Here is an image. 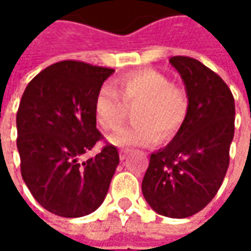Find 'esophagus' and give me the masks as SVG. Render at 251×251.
Segmentation results:
<instances>
[{
  "instance_id": "esophagus-1",
  "label": "esophagus",
  "mask_w": 251,
  "mask_h": 251,
  "mask_svg": "<svg viewBox=\"0 0 251 251\" xmlns=\"http://www.w3.org/2000/svg\"><path fill=\"white\" fill-rule=\"evenodd\" d=\"M127 155H128V150H121L120 152H119V156H120L121 160L126 159V158H127Z\"/></svg>"
}]
</instances>
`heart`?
Listing matches in <instances>:
<instances>
[{"label":"heart","mask_w":251,"mask_h":251,"mask_svg":"<svg viewBox=\"0 0 251 251\" xmlns=\"http://www.w3.org/2000/svg\"><path fill=\"white\" fill-rule=\"evenodd\" d=\"M134 104L135 123L109 137V142L119 148L151 147L158 142L159 135L169 140L187 117L186 91L172 85L159 71L144 68L121 75L114 82V89L101 86L98 91L93 101L96 123L101 130H117L127 116V106Z\"/></svg>","instance_id":"1"}]
</instances>
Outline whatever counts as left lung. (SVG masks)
Wrapping results in <instances>:
<instances>
[{
	"label": "left lung",
	"instance_id": "left-lung-1",
	"mask_svg": "<svg viewBox=\"0 0 251 251\" xmlns=\"http://www.w3.org/2000/svg\"><path fill=\"white\" fill-rule=\"evenodd\" d=\"M169 61L186 85L187 117L170 144L151 155L142 194L159 215L187 218L207 207L225 178L235 99L224 79L196 58Z\"/></svg>",
	"mask_w": 251,
	"mask_h": 251
}]
</instances>
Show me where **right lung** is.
<instances>
[{
	"mask_svg": "<svg viewBox=\"0 0 251 251\" xmlns=\"http://www.w3.org/2000/svg\"><path fill=\"white\" fill-rule=\"evenodd\" d=\"M113 73L60 61L37 74L22 95L16 113L22 178L34 200L58 217L79 218L100 207L120 162L110 144L82 159L103 140L93 101Z\"/></svg>",
	"mask_w": 251,
	"mask_h": 251,
	"instance_id": "obj_1",
	"label": "right lung"
}]
</instances>
